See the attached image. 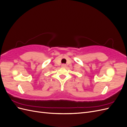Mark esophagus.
Wrapping results in <instances>:
<instances>
[{
    "label": "esophagus",
    "mask_w": 127,
    "mask_h": 127,
    "mask_svg": "<svg viewBox=\"0 0 127 127\" xmlns=\"http://www.w3.org/2000/svg\"><path fill=\"white\" fill-rule=\"evenodd\" d=\"M67 66H66V64H61V67H66Z\"/></svg>",
    "instance_id": "esophagus-1"
}]
</instances>
